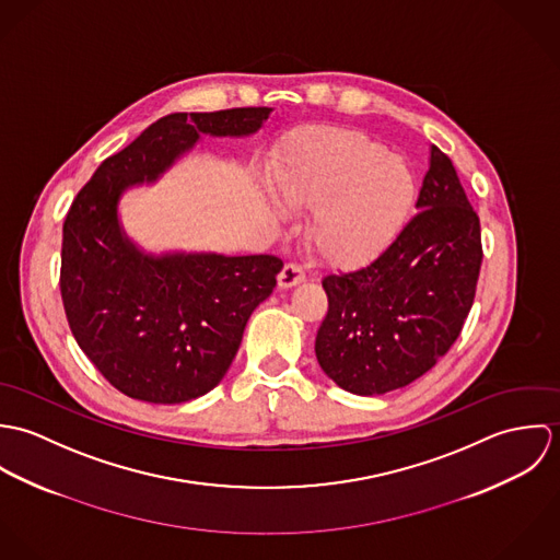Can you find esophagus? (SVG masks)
Masks as SVG:
<instances>
[{
	"label": "esophagus",
	"instance_id": "obj_1",
	"mask_svg": "<svg viewBox=\"0 0 560 560\" xmlns=\"http://www.w3.org/2000/svg\"><path fill=\"white\" fill-rule=\"evenodd\" d=\"M304 278H306V276H304L302 267L295 265V262H289V265H284V269H282L280 276H278V287H280V289H291V287L302 284Z\"/></svg>",
	"mask_w": 560,
	"mask_h": 560
}]
</instances>
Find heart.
Listing matches in <instances>:
<instances>
[{
    "label": "heart",
    "mask_w": 560,
    "mask_h": 560,
    "mask_svg": "<svg viewBox=\"0 0 560 560\" xmlns=\"http://www.w3.org/2000/svg\"><path fill=\"white\" fill-rule=\"evenodd\" d=\"M271 185L289 207H317L306 235L334 267H360L382 256L416 200L407 161L342 127H313L293 138L271 165ZM271 205L284 213L276 200Z\"/></svg>",
    "instance_id": "obj_1"
}]
</instances>
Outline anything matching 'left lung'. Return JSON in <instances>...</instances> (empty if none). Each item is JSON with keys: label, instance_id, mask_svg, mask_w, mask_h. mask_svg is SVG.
<instances>
[{"label": "left lung", "instance_id": "1", "mask_svg": "<svg viewBox=\"0 0 560 560\" xmlns=\"http://www.w3.org/2000/svg\"><path fill=\"white\" fill-rule=\"evenodd\" d=\"M413 215L362 269L325 276L327 315L315 353L323 373L360 397L405 388L453 347L479 280V215L457 170L431 147Z\"/></svg>", "mask_w": 560, "mask_h": 560}]
</instances>
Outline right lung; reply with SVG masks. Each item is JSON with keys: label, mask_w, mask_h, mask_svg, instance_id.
Instances as JSON below:
<instances>
[{"label": "right lung", "mask_w": 560, "mask_h": 560, "mask_svg": "<svg viewBox=\"0 0 560 560\" xmlns=\"http://www.w3.org/2000/svg\"><path fill=\"white\" fill-rule=\"evenodd\" d=\"M271 112L163 116L103 161L73 200L62 229L65 313L81 351L122 395L172 405L213 390L282 269L271 254L144 252L120 224L122 194L153 185L200 136H252Z\"/></svg>", "instance_id": "add662e5"}]
</instances>
